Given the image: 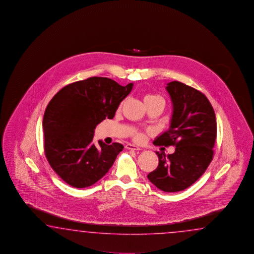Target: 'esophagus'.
Returning <instances> with one entry per match:
<instances>
[{
  "label": "esophagus",
  "instance_id": "esophagus-1",
  "mask_svg": "<svg viewBox=\"0 0 254 254\" xmlns=\"http://www.w3.org/2000/svg\"><path fill=\"white\" fill-rule=\"evenodd\" d=\"M126 148H127L128 150H132V151H140V147L134 145V144H130V143L127 144Z\"/></svg>",
  "mask_w": 254,
  "mask_h": 254
}]
</instances>
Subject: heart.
I'll use <instances>...</instances> for the list:
<instances>
[{
	"instance_id": "obj_1",
	"label": "heart",
	"mask_w": 254,
	"mask_h": 254,
	"mask_svg": "<svg viewBox=\"0 0 254 254\" xmlns=\"http://www.w3.org/2000/svg\"><path fill=\"white\" fill-rule=\"evenodd\" d=\"M149 102H158V103H162V104H164V100H163V98L162 96H160V95H156V94H148V95H146L145 97H144V103H149ZM135 139L137 140H139V141H141V140L144 139V134L143 133H136L135 135Z\"/></svg>"
}]
</instances>
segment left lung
<instances>
[{"label": "left lung", "instance_id": "1", "mask_svg": "<svg viewBox=\"0 0 254 254\" xmlns=\"http://www.w3.org/2000/svg\"><path fill=\"white\" fill-rule=\"evenodd\" d=\"M166 90L173 103L170 127L153 143L176 148L168 155L156 151L159 165L147 178L164 192H176L194 184L211 163L217 125L203 93L177 81L167 83Z\"/></svg>", "mask_w": 254, "mask_h": 254}]
</instances>
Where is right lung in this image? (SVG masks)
<instances>
[{
	"instance_id": "add662e5",
	"label": "right lung",
	"mask_w": 254,
	"mask_h": 254,
	"mask_svg": "<svg viewBox=\"0 0 254 254\" xmlns=\"http://www.w3.org/2000/svg\"><path fill=\"white\" fill-rule=\"evenodd\" d=\"M133 83L122 86L105 77H91L64 87L49 103L43 120L44 151L54 172L75 188L96 184L108 173L124 145L99 140L94 129L113 119Z\"/></svg>"
}]
</instances>
